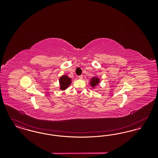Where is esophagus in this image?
<instances>
[{
    "label": "esophagus",
    "instance_id": "obj_1",
    "mask_svg": "<svg viewBox=\"0 0 158 158\" xmlns=\"http://www.w3.org/2000/svg\"><path fill=\"white\" fill-rule=\"evenodd\" d=\"M79 79H82L83 75L79 76Z\"/></svg>",
    "mask_w": 158,
    "mask_h": 158
}]
</instances>
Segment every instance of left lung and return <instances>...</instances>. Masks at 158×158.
<instances>
[{
    "label": "left lung",
    "mask_w": 158,
    "mask_h": 158,
    "mask_svg": "<svg viewBox=\"0 0 158 158\" xmlns=\"http://www.w3.org/2000/svg\"><path fill=\"white\" fill-rule=\"evenodd\" d=\"M100 82H101L100 79L98 77V76H93L92 78H90L89 83L90 86L94 89L95 87L98 86Z\"/></svg>",
    "instance_id": "1"
}]
</instances>
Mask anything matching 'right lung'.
<instances>
[{
    "label": "right lung",
    "instance_id": "1",
    "mask_svg": "<svg viewBox=\"0 0 158 158\" xmlns=\"http://www.w3.org/2000/svg\"><path fill=\"white\" fill-rule=\"evenodd\" d=\"M72 82V79L69 77L68 75H64L61 76L59 80V83L60 85L59 89L62 91L66 90L71 85Z\"/></svg>",
    "mask_w": 158,
    "mask_h": 158
}]
</instances>
